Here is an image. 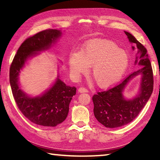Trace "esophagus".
Here are the masks:
<instances>
[{"label": "esophagus", "instance_id": "esophagus-1", "mask_svg": "<svg viewBox=\"0 0 160 160\" xmlns=\"http://www.w3.org/2000/svg\"><path fill=\"white\" fill-rule=\"evenodd\" d=\"M78 92H80V93L88 92V90L84 88H80L79 89H78Z\"/></svg>", "mask_w": 160, "mask_h": 160}]
</instances>
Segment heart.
<instances>
[{"label":"heart","mask_w":160,"mask_h":160,"mask_svg":"<svg viewBox=\"0 0 160 160\" xmlns=\"http://www.w3.org/2000/svg\"><path fill=\"white\" fill-rule=\"evenodd\" d=\"M129 64L126 51L112 41L94 39L85 42L80 52L70 53L68 65L71 74L78 78L92 67L91 75L97 86L107 88L123 76Z\"/></svg>","instance_id":"obj_1"}]
</instances>
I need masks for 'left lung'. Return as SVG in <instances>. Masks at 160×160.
<instances>
[{"label":"left lung","mask_w":160,"mask_h":160,"mask_svg":"<svg viewBox=\"0 0 160 160\" xmlns=\"http://www.w3.org/2000/svg\"><path fill=\"white\" fill-rule=\"evenodd\" d=\"M124 32L130 43L133 44L132 49L136 51L135 66H138L140 68L117 86L92 97L94 116L107 128H118L133 121L147 104L153 91L152 69L147 49L131 33ZM138 76L141 77L139 92L132 98H127L123 94L126 86Z\"/></svg>","instance_id":"1"}]
</instances>
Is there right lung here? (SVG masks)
<instances>
[{"label":"right lung","instance_id":"obj_1","mask_svg":"<svg viewBox=\"0 0 160 160\" xmlns=\"http://www.w3.org/2000/svg\"><path fill=\"white\" fill-rule=\"evenodd\" d=\"M62 34L59 29H46L27 39L18 48L10 68V87L18 108L26 118L39 126L54 127L66 120L76 88L66 85L58 72L49 88L39 95L32 96L22 90L19 75L29 59L50 49Z\"/></svg>","mask_w":160,"mask_h":160}]
</instances>
